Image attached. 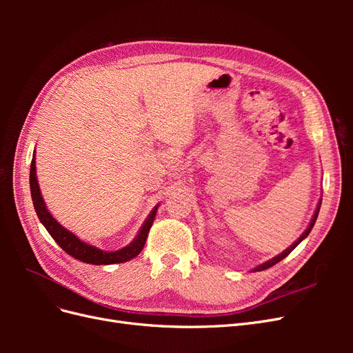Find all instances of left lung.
Here are the masks:
<instances>
[{"mask_svg": "<svg viewBox=\"0 0 353 353\" xmlns=\"http://www.w3.org/2000/svg\"><path fill=\"white\" fill-rule=\"evenodd\" d=\"M319 208H321V201H319V205H318V208H316V210H315V215H314V218H312V221H311V225H309V228L302 234V237L301 239H299L293 245H290V248H288L285 252H283L281 254H279V256H275V258L274 259H271V261H268V262H265V263H262V265H259L258 266V268H256L254 271H263V270H268V268H271V266H274L275 263H279L280 261H283L284 258H285V256H288V254H290L292 252H293V249L296 248V245L299 244V243H301L306 236H307V234L309 232H311V230H312V227H314V223H315V221H316V218H318V212H319Z\"/></svg>", "mask_w": 353, "mask_h": 353, "instance_id": "1", "label": "left lung"}]
</instances>
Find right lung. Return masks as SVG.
Instances as JSON below:
<instances>
[{
  "label": "right lung",
  "instance_id": "add662e5",
  "mask_svg": "<svg viewBox=\"0 0 353 353\" xmlns=\"http://www.w3.org/2000/svg\"><path fill=\"white\" fill-rule=\"evenodd\" d=\"M29 183H30L32 201H34L35 212H37L39 221L42 222V225L47 228L50 236L54 239V241L60 245V248L68 254L73 256L74 259H78L85 263H92V265H112V263H122L126 261H131L132 258H135L137 254H140V252L143 250L148 232H150V228L153 225L157 208H154L152 210L147 221L144 222L140 234H138L137 239L130 245H126V248H123L121 250H116V252H103L97 248H94V245H90L87 243L81 241L77 236H73L70 231L63 228L60 223L50 215V212L46 208V203H44V200H42L41 193H39V187H38V181H37V169H35V154H34V157H32V163H30Z\"/></svg>",
  "mask_w": 353,
  "mask_h": 353
}]
</instances>
